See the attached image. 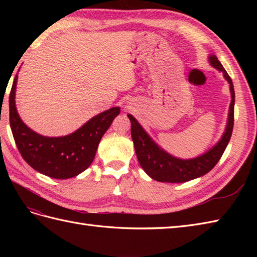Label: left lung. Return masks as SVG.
Instances as JSON below:
<instances>
[{"instance_id":"8db88e82","label":"left lung","mask_w":257,"mask_h":257,"mask_svg":"<svg viewBox=\"0 0 257 257\" xmlns=\"http://www.w3.org/2000/svg\"><path fill=\"white\" fill-rule=\"evenodd\" d=\"M209 61L213 67L223 73L224 78L230 84L232 100L230 110H228L225 133L223 134L219 143L204 155L188 160L179 159V158L169 155L149 137V135L145 132L135 117L128 114V118L132 122V138L138 161L145 172L156 181L182 183L204 176L219 162L231 139L234 124V102H235L233 83L215 55H210Z\"/></svg>"}]
</instances>
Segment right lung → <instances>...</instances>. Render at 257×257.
<instances>
[{
    "label": "right lung",
    "mask_w": 257,
    "mask_h": 257,
    "mask_svg": "<svg viewBox=\"0 0 257 257\" xmlns=\"http://www.w3.org/2000/svg\"><path fill=\"white\" fill-rule=\"evenodd\" d=\"M16 83L18 75L10 92V125L23 159L36 171L54 179H69L85 171L120 108L112 107L97 114L70 135L45 137L33 132L20 118L15 107Z\"/></svg>",
    "instance_id": "right-lung-1"
}]
</instances>
